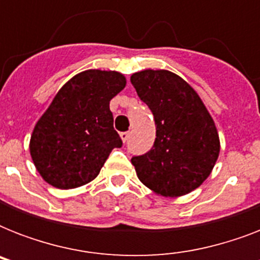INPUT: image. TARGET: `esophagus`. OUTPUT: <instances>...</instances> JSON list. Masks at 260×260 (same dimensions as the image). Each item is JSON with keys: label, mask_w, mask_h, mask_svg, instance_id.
Returning <instances> with one entry per match:
<instances>
[{"label": "esophagus", "mask_w": 260, "mask_h": 260, "mask_svg": "<svg viewBox=\"0 0 260 260\" xmlns=\"http://www.w3.org/2000/svg\"><path fill=\"white\" fill-rule=\"evenodd\" d=\"M120 136H121L122 142L125 143L126 140H128V138H129V132H121V134H120Z\"/></svg>", "instance_id": "esophagus-1"}]
</instances>
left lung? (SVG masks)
I'll return each instance as SVG.
<instances>
[{
    "label": "left lung",
    "instance_id": "8db88e82",
    "mask_svg": "<svg viewBox=\"0 0 260 260\" xmlns=\"http://www.w3.org/2000/svg\"><path fill=\"white\" fill-rule=\"evenodd\" d=\"M154 114V147L134 156L138 178L155 194L181 197L209 177L220 154V139L197 91L169 70H143L131 77Z\"/></svg>",
    "mask_w": 260,
    "mask_h": 260
}]
</instances>
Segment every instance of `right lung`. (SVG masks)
Wrapping results in <instances>:
<instances>
[{
	"label": "right lung",
	"instance_id": "obj_1",
	"mask_svg": "<svg viewBox=\"0 0 260 260\" xmlns=\"http://www.w3.org/2000/svg\"><path fill=\"white\" fill-rule=\"evenodd\" d=\"M125 85L121 73L86 70L60 87L30 135V158L47 183L64 190L86 185L122 146L109 102Z\"/></svg>",
	"mask_w": 260,
	"mask_h": 260
}]
</instances>
